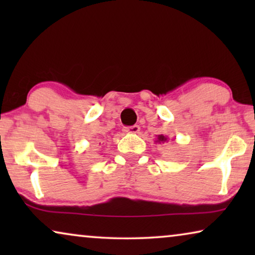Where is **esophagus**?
Instances as JSON below:
<instances>
[{"label":"esophagus","mask_w":255,"mask_h":255,"mask_svg":"<svg viewBox=\"0 0 255 255\" xmlns=\"http://www.w3.org/2000/svg\"><path fill=\"white\" fill-rule=\"evenodd\" d=\"M124 131L127 132V133H139V131H140V128H139V125H133V127L125 128Z\"/></svg>","instance_id":"34e87169"}]
</instances>
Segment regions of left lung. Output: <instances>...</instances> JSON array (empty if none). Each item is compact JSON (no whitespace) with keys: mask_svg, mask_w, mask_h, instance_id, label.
Wrapping results in <instances>:
<instances>
[{"mask_svg":"<svg viewBox=\"0 0 255 255\" xmlns=\"http://www.w3.org/2000/svg\"><path fill=\"white\" fill-rule=\"evenodd\" d=\"M155 139H156L155 142H158V144H163V142L168 141V138H167L166 135H163V134H158V135H156Z\"/></svg>","mask_w":255,"mask_h":255,"instance_id":"obj_1","label":"left lung"}]
</instances>
